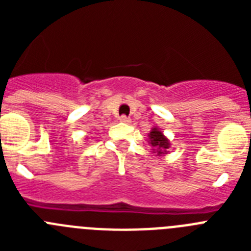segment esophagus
<instances>
[{"label": "esophagus", "instance_id": "1", "mask_svg": "<svg viewBox=\"0 0 251 251\" xmlns=\"http://www.w3.org/2000/svg\"><path fill=\"white\" fill-rule=\"evenodd\" d=\"M119 122H122V123H126V124H129L130 119L128 118V117H126V115H122V117H119Z\"/></svg>", "mask_w": 251, "mask_h": 251}]
</instances>
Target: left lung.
I'll list each match as a JSON object with an SVG mask.
<instances>
[{
    "label": "left lung",
    "mask_w": 251,
    "mask_h": 251,
    "mask_svg": "<svg viewBox=\"0 0 251 251\" xmlns=\"http://www.w3.org/2000/svg\"><path fill=\"white\" fill-rule=\"evenodd\" d=\"M148 143L152 146L153 153H157L156 156H165L170 152L168 150L171 147V142L157 126L153 127L148 133Z\"/></svg>",
    "instance_id": "8db88e82"
}]
</instances>
